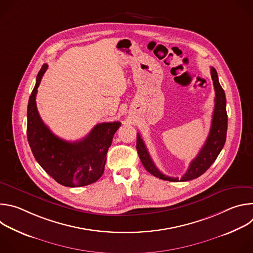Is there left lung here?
<instances>
[{
    "mask_svg": "<svg viewBox=\"0 0 253 253\" xmlns=\"http://www.w3.org/2000/svg\"><path fill=\"white\" fill-rule=\"evenodd\" d=\"M211 78L213 81V86L215 90V99H214V111L212 115L211 128L208 134V137L204 143L203 147L197 154V156L191 161L186 173L181 177H170L163 174L154 164L151 159L149 152L144 144L141 136L137 133V143L136 149L139 155V158L145 167V169L151 173L153 176L160 178L162 180H167L171 182L180 181H189V180L195 179L202 175L216 160L222 150L227 132V113H226V98L225 93L222 87L219 84L218 76L216 70L211 67Z\"/></svg>",
    "mask_w": 253,
    "mask_h": 253,
    "instance_id": "left-lung-1",
    "label": "left lung"
}]
</instances>
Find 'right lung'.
I'll return each mask as SVG.
<instances>
[{"label":"right lung","mask_w":253,"mask_h":253,"mask_svg":"<svg viewBox=\"0 0 253 253\" xmlns=\"http://www.w3.org/2000/svg\"><path fill=\"white\" fill-rule=\"evenodd\" d=\"M48 65L39 71L28 103L27 136L34 157L40 166L61 185L86 186L102 176L108 148L120 122L97 124L83 139L75 142L63 140L52 133L42 121L36 105L37 89Z\"/></svg>","instance_id":"obj_1"}]
</instances>
